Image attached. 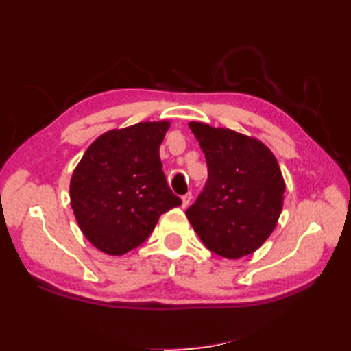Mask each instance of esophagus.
Wrapping results in <instances>:
<instances>
[{"mask_svg": "<svg viewBox=\"0 0 351 351\" xmlns=\"http://www.w3.org/2000/svg\"><path fill=\"white\" fill-rule=\"evenodd\" d=\"M191 199H193L191 193H185V195L182 196V208H187L191 202Z\"/></svg>", "mask_w": 351, "mask_h": 351, "instance_id": "obj_1", "label": "esophagus"}]
</instances>
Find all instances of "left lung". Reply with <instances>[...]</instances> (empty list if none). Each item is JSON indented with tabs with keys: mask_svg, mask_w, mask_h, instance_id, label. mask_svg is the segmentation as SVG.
<instances>
[{
	"mask_svg": "<svg viewBox=\"0 0 351 351\" xmlns=\"http://www.w3.org/2000/svg\"><path fill=\"white\" fill-rule=\"evenodd\" d=\"M205 154L208 181L185 214L200 240L228 259L250 255L276 228L283 206L282 171L263 141L190 122Z\"/></svg>",
	"mask_w": 351,
	"mask_h": 351,
	"instance_id": "1",
	"label": "left lung"
}]
</instances>
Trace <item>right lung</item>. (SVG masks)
Instances as JSON below:
<instances>
[{
    "label": "right lung",
    "instance_id": "right-lung-1",
    "mask_svg": "<svg viewBox=\"0 0 351 351\" xmlns=\"http://www.w3.org/2000/svg\"><path fill=\"white\" fill-rule=\"evenodd\" d=\"M170 122H140L102 134L71 178V206L84 237L107 255H125L182 200L169 189L160 145Z\"/></svg>",
    "mask_w": 351,
    "mask_h": 351
}]
</instances>
